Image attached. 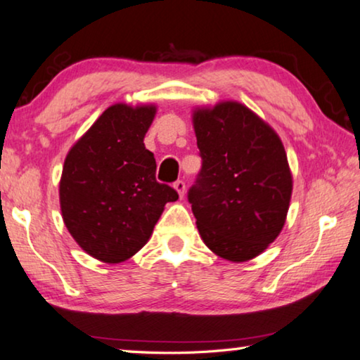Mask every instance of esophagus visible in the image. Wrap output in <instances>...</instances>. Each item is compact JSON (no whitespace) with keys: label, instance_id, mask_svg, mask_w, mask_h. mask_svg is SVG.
I'll return each instance as SVG.
<instances>
[{"label":"esophagus","instance_id":"esophagus-1","mask_svg":"<svg viewBox=\"0 0 360 360\" xmlns=\"http://www.w3.org/2000/svg\"><path fill=\"white\" fill-rule=\"evenodd\" d=\"M174 189L178 191V194H179V197L182 198L184 197V194H186V182L182 181V179H178L174 182Z\"/></svg>","mask_w":360,"mask_h":360}]
</instances>
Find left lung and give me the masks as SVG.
<instances>
[{"label":"left lung","mask_w":360,"mask_h":360,"mask_svg":"<svg viewBox=\"0 0 360 360\" xmlns=\"http://www.w3.org/2000/svg\"><path fill=\"white\" fill-rule=\"evenodd\" d=\"M202 168L187 200L203 243L231 262L262 254L286 219L292 178L273 129L244 105L194 112Z\"/></svg>","instance_id":"left-lung-1"}]
</instances>
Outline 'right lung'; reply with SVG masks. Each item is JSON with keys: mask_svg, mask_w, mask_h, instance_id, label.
Wrapping results in <instances>:
<instances>
[{"mask_svg": "<svg viewBox=\"0 0 360 360\" xmlns=\"http://www.w3.org/2000/svg\"><path fill=\"white\" fill-rule=\"evenodd\" d=\"M155 106L112 105L69 150L60 182L64 224L87 254L120 264L141 250L178 192L155 178L143 146Z\"/></svg>", "mask_w": 360, "mask_h": 360, "instance_id": "1", "label": "right lung"}]
</instances>
